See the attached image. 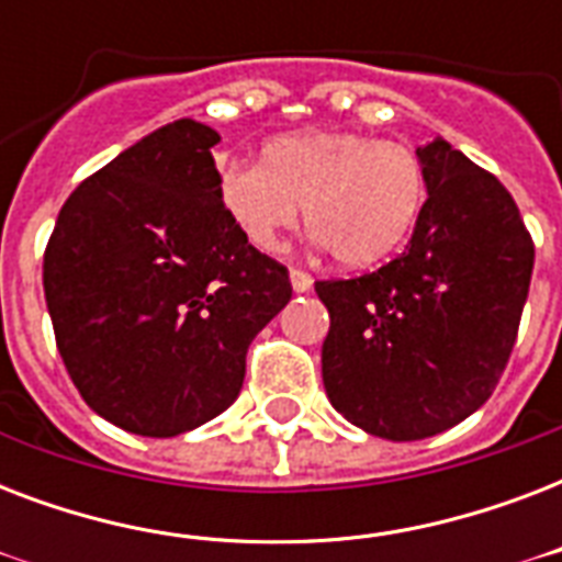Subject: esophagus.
<instances>
[{
  "mask_svg": "<svg viewBox=\"0 0 562 562\" xmlns=\"http://www.w3.org/2000/svg\"><path fill=\"white\" fill-rule=\"evenodd\" d=\"M291 289L297 291V294H306L308 289H312V285H315V280H312V273H306V271H300V268H291Z\"/></svg>",
  "mask_w": 562,
  "mask_h": 562,
  "instance_id": "esophagus-1",
  "label": "esophagus"
}]
</instances>
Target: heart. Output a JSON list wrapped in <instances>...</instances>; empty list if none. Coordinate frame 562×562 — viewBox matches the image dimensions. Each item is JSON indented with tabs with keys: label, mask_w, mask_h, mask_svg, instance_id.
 Returning a JSON list of instances; mask_svg holds the SVG:
<instances>
[{
	"label": "heart",
	"mask_w": 562,
	"mask_h": 562,
	"mask_svg": "<svg viewBox=\"0 0 562 562\" xmlns=\"http://www.w3.org/2000/svg\"><path fill=\"white\" fill-rule=\"evenodd\" d=\"M215 189L256 250H280L303 206L308 229L338 262L368 268L408 241L426 206L428 178L417 148L402 139L303 131L271 139L262 162H218Z\"/></svg>",
	"instance_id": "1"
}]
</instances>
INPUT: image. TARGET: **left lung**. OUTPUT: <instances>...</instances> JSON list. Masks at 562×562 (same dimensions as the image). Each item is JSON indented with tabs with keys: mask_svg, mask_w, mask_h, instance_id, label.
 <instances>
[{
	"mask_svg": "<svg viewBox=\"0 0 562 562\" xmlns=\"http://www.w3.org/2000/svg\"><path fill=\"white\" fill-rule=\"evenodd\" d=\"M428 198L405 254L317 280L329 308L324 387L352 426L423 440L490 400L514 352L533 271L519 206L446 139L419 145Z\"/></svg>",
	"mask_w": 562,
	"mask_h": 562,
	"instance_id": "1",
	"label": "left lung"
}]
</instances>
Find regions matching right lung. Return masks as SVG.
Segmentation results:
<instances>
[{"mask_svg":"<svg viewBox=\"0 0 562 562\" xmlns=\"http://www.w3.org/2000/svg\"><path fill=\"white\" fill-rule=\"evenodd\" d=\"M212 127L154 131L66 198L43 289L66 373L113 426L175 437L236 402L247 347L291 300L215 189Z\"/></svg>","mask_w":562,"mask_h":562,"instance_id":"add662e5","label":"right lung"}]
</instances>
